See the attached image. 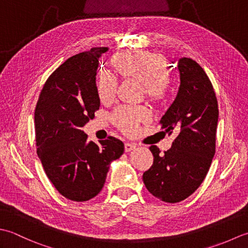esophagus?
Listing matches in <instances>:
<instances>
[{"label": "esophagus", "instance_id": "1", "mask_svg": "<svg viewBox=\"0 0 248 248\" xmlns=\"http://www.w3.org/2000/svg\"><path fill=\"white\" fill-rule=\"evenodd\" d=\"M136 148V145L133 143H129V142H126L124 144V149H125V152H130L131 150H134Z\"/></svg>", "mask_w": 248, "mask_h": 248}]
</instances>
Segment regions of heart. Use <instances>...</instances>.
<instances>
[{"mask_svg":"<svg viewBox=\"0 0 248 248\" xmlns=\"http://www.w3.org/2000/svg\"><path fill=\"white\" fill-rule=\"evenodd\" d=\"M114 69L124 79H134L143 83L146 98L151 102L161 103L170 91V78L166 59L161 54L127 50L114 55L111 60ZM117 91V80L109 74H103L97 82V95L102 103H110ZM150 111L144 107L121 106L111 114V120L125 134H134L138 125L148 121Z\"/></svg>","mask_w":248,"mask_h":248,"instance_id":"heart-1","label":"heart"}]
</instances>
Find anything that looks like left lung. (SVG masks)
Here are the masks:
<instances>
[{
    "label": "left lung",
    "instance_id": "left-lung-1",
    "mask_svg": "<svg viewBox=\"0 0 248 248\" xmlns=\"http://www.w3.org/2000/svg\"><path fill=\"white\" fill-rule=\"evenodd\" d=\"M178 67L179 93L160 120L161 129L175 138L164 153L150 146L154 161L142 175L150 193L168 203L186 199L203 182L215 154L218 122L216 94L203 68L190 58H182Z\"/></svg>",
    "mask_w": 248,
    "mask_h": 248
}]
</instances>
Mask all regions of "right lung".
Instances as JSON below:
<instances>
[{
    "label": "right lung",
    "instance_id": "obj_1",
    "mask_svg": "<svg viewBox=\"0 0 248 248\" xmlns=\"http://www.w3.org/2000/svg\"><path fill=\"white\" fill-rule=\"evenodd\" d=\"M107 47L73 55L49 76L35 108V140L45 172L69 200L94 198L104 187L109 165L124 152L113 137L96 144L81 127L99 109L95 76Z\"/></svg>",
    "mask_w": 248,
    "mask_h": 248
}]
</instances>
